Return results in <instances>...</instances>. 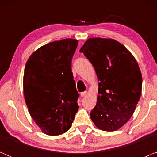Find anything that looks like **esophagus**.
I'll return each mask as SVG.
<instances>
[{"label":"esophagus","mask_w":157,"mask_h":157,"mask_svg":"<svg viewBox=\"0 0 157 157\" xmlns=\"http://www.w3.org/2000/svg\"><path fill=\"white\" fill-rule=\"evenodd\" d=\"M86 94H87V91L81 92V97H84V96H86Z\"/></svg>","instance_id":"esophagus-1"}]
</instances>
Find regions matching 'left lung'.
<instances>
[{"label":"left lung","instance_id":"8db88e82","mask_svg":"<svg viewBox=\"0 0 157 157\" xmlns=\"http://www.w3.org/2000/svg\"><path fill=\"white\" fill-rule=\"evenodd\" d=\"M97 75L98 96L90 113L96 127L113 132L132 117L141 94L138 63L124 45L111 38H89L80 49Z\"/></svg>","mask_w":157,"mask_h":157}]
</instances>
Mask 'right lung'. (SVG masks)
Listing matches in <instances>:
<instances>
[{
  "label": "right lung",
  "instance_id": "obj_1",
  "mask_svg": "<svg viewBox=\"0 0 157 157\" xmlns=\"http://www.w3.org/2000/svg\"><path fill=\"white\" fill-rule=\"evenodd\" d=\"M78 40L66 38L44 45L28 59L23 93L30 115L43 132L57 136L71 128L79 96L71 60Z\"/></svg>",
  "mask_w": 157,
  "mask_h": 157
}]
</instances>
